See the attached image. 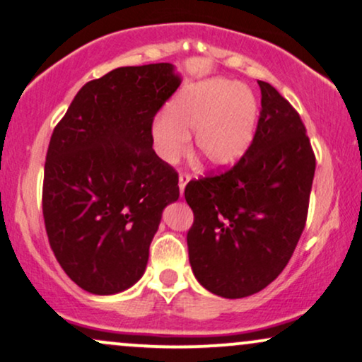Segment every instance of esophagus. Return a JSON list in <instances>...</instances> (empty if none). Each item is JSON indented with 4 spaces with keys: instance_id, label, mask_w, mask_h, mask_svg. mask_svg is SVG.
Here are the masks:
<instances>
[{
    "instance_id": "34e87169",
    "label": "esophagus",
    "mask_w": 362,
    "mask_h": 362,
    "mask_svg": "<svg viewBox=\"0 0 362 362\" xmlns=\"http://www.w3.org/2000/svg\"><path fill=\"white\" fill-rule=\"evenodd\" d=\"M189 180H190L189 173H180V175H178V189H180V195H184L185 185L189 184Z\"/></svg>"
}]
</instances>
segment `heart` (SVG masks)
Segmentation results:
<instances>
[{
	"label": "heart",
	"mask_w": 362,
	"mask_h": 362,
	"mask_svg": "<svg viewBox=\"0 0 362 362\" xmlns=\"http://www.w3.org/2000/svg\"><path fill=\"white\" fill-rule=\"evenodd\" d=\"M259 103L247 86L228 80H207L187 86L152 123L155 152L163 162L177 163L195 148L214 168L232 167L252 144Z\"/></svg>",
	"instance_id": "1"
}]
</instances>
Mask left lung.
Masks as SVG:
<instances>
[{
  "label": "left lung",
  "mask_w": 362,
  "mask_h": 362,
  "mask_svg": "<svg viewBox=\"0 0 362 362\" xmlns=\"http://www.w3.org/2000/svg\"><path fill=\"white\" fill-rule=\"evenodd\" d=\"M259 86L262 110L244 157L185 187L192 271L226 299L252 296L284 271L304 230L315 172L299 113L272 85Z\"/></svg>",
  "instance_id": "1"
}]
</instances>
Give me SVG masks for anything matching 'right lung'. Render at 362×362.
<instances>
[{"label": "right lung", "instance_id": "obj_1", "mask_svg": "<svg viewBox=\"0 0 362 362\" xmlns=\"http://www.w3.org/2000/svg\"><path fill=\"white\" fill-rule=\"evenodd\" d=\"M170 63L122 66L81 86L54 127L43 217L54 257L76 286L110 296L144 276L178 173L152 148L153 117L180 86Z\"/></svg>", "mask_w": 362, "mask_h": 362}]
</instances>
